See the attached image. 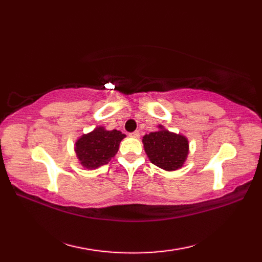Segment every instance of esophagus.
I'll return each instance as SVG.
<instances>
[{
	"label": "esophagus",
	"mask_w": 262,
	"mask_h": 262,
	"mask_svg": "<svg viewBox=\"0 0 262 262\" xmlns=\"http://www.w3.org/2000/svg\"><path fill=\"white\" fill-rule=\"evenodd\" d=\"M129 136L132 137V138H138V137H140V132H133V133H130V134H129Z\"/></svg>",
	"instance_id": "1"
}]
</instances>
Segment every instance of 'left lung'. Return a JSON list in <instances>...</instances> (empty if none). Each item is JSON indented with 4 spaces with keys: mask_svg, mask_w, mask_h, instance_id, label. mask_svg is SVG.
Segmentation results:
<instances>
[{
    "mask_svg": "<svg viewBox=\"0 0 262 262\" xmlns=\"http://www.w3.org/2000/svg\"><path fill=\"white\" fill-rule=\"evenodd\" d=\"M158 128L157 132L144 135L142 140L148 160L165 171L182 168L189 153L188 138L165 129L162 125Z\"/></svg>",
    "mask_w": 262,
    "mask_h": 262,
    "instance_id": "left-lung-1",
    "label": "left lung"
}]
</instances>
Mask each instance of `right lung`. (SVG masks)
<instances>
[{
	"label": "right lung",
	"instance_id": "right-lung-1",
	"mask_svg": "<svg viewBox=\"0 0 262 262\" xmlns=\"http://www.w3.org/2000/svg\"><path fill=\"white\" fill-rule=\"evenodd\" d=\"M125 137L126 135L119 130H108L98 126L92 132L77 138L74 145L76 158L84 169H97L107 164L115 157L120 142Z\"/></svg>",
	"mask_w": 262,
	"mask_h": 262
}]
</instances>
